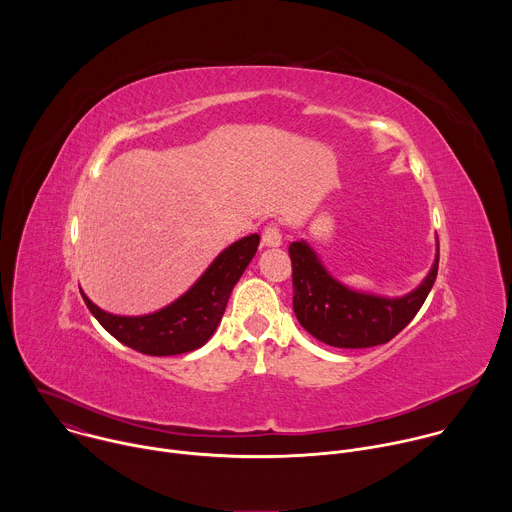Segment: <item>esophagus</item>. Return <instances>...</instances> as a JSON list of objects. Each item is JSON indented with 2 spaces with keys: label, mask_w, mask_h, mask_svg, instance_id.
<instances>
[{
  "label": "esophagus",
  "mask_w": 512,
  "mask_h": 512,
  "mask_svg": "<svg viewBox=\"0 0 512 512\" xmlns=\"http://www.w3.org/2000/svg\"><path fill=\"white\" fill-rule=\"evenodd\" d=\"M261 243L265 245V247H279L281 243H283V239H281V233H279V227L277 225H267L265 227V231H263V237H261Z\"/></svg>",
  "instance_id": "34e87169"
}]
</instances>
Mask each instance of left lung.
Here are the masks:
<instances>
[{"label": "left lung", "instance_id": "obj_1", "mask_svg": "<svg viewBox=\"0 0 512 512\" xmlns=\"http://www.w3.org/2000/svg\"><path fill=\"white\" fill-rule=\"evenodd\" d=\"M294 267V312L304 330L336 348H369L395 338L419 312L433 287L440 245L423 281L401 298L358 291L338 281L302 239L289 245Z\"/></svg>", "mask_w": 512, "mask_h": 512}]
</instances>
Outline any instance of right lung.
<instances>
[{"label":"right lung","mask_w":512,"mask_h":512,"mask_svg":"<svg viewBox=\"0 0 512 512\" xmlns=\"http://www.w3.org/2000/svg\"><path fill=\"white\" fill-rule=\"evenodd\" d=\"M257 247V233L235 241L216 255L178 300L152 314H111L95 306L83 289L81 296L97 322L121 344L150 356L184 354L204 346L221 324L231 291L255 257Z\"/></svg>","instance_id":"right-lung-1"}]
</instances>
